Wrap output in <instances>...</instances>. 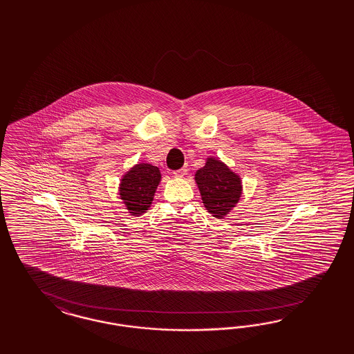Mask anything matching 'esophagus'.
<instances>
[{
	"mask_svg": "<svg viewBox=\"0 0 354 354\" xmlns=\"http://www.w3.org/2000/svg\"><path fill=\"white\" fill-rule=\"evenodd\" d=\"M187 167H183V169H179V170H175V171L172 172V175L175 176V178H183L185 174H187Z\"/></svg>",
	"mask_w": 354,
	"mask_h": 354,
	"instance_id": "esophagus-1",
	"label": "esophagus"
}]
</instances>
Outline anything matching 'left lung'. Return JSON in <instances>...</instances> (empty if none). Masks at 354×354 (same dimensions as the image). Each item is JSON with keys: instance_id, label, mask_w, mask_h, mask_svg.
<instances>
[{"instance_id": "8db88e82", "label": "left lung", "mask_w": 354, "mask_h": 354, "mask_svg": "<svg viewBox=\"0 0 354 354\" xmlns=\"http://www.w3.org/2000/svg\"><path fill=\"white\" fill-rule=\"evenodd\" d=\"M194 180L206 210L215 218L225 216L240 200L241 179L219 160L207 158L204 167L196 172Z\"/></svg>"}]
</instances>
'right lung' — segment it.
I'll return each instance as SVG.
<instances>
[{"instance_id": "right-lung-1", "label": "right lung", "mask_w": 354, "mask_h": 354, "mask_svg": "<svg viewBox=\"0 0 354 354\" xmlns=\"http://www.w3.org/2000/svg\"><path fill=\"white\" fill-rule=\"evenodd\" d=\"M160 182V169L149 163H139L133 166L122 178L119 194L131 215L142 214L149 209Z\"/></svg>"}]
</instances>
